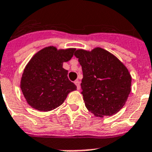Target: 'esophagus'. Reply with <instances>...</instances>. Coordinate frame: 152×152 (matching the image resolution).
<instances>
[{
	"mask_svg": "<svg viewBox=\"0 0 152 152\" xmlns=\"http://www.w3.org/2000/svg\"><path fill=\"white\" fill-rule=\"evenodd\" d=\"M75 84L76 85V88H77V90H80V81L78 80H76L75 81Z\"/></svg>",
	"mask_w": 152,
	"mask_h": 152,
	"instance_id": "34e87169",
	"label": "esophagus"
}]
</instances>
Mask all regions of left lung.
<instances>
[{
  "instance_id": "left-lung-1",
  "label": "left lung",
  "mask_w": 152,
  "mask_h": 152,
  "mask_svg": "<svg viewBox=\"0 0 152 152\" xmlns=\"http://www.w3.org/2000/svg\"><path fill=\"white\" fill-rule=\"evenodd\" d=\"M74 55L82 67V95L85 106L99 118L112 116L125 106L132 77L125 64L109 51L79 49Z\"/></svg>"
}]
</instances>
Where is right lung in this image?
I'll list each match as a JSON object with an SVG mask.
<instances>
[{
    "label": "right lung",
    "mask_w": 152,
    "mask_h": 152,
    "mask_svg": "<svg viewBox=\"0 0 152 152\" xmlns=\"http://www.w3.org/2000/svg\"><path fill=\"white\" fill-rule=\"evenodd\" d=\"M75 48L50 46L31 57L23 72L20 88L27 102L37 110L47 112L61 106L76 86L68 78L63 63L69 61Z\"/></svg>",
    "instance_id": "add662e5"
}]
</instances>
